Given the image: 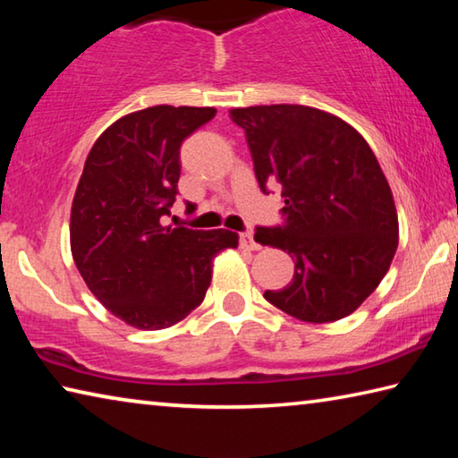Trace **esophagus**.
Listing matches in <instances>:
<instances>
[{"instance_id":"34e87169","label":"esophagus","mask_w":458,"mask_h":458,"mask_svg":"<svg viewBox=\"0 0 458 458\" xmlns=\"http://www.w3.org/2000/svg\"><path fill=\"white\" fill-rule=\"evenodd\" d=\"M240 244L248 248V250H259V244L254 242L252 232H240Z\"/></svg>"}]
</instances>
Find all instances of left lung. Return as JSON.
Returning <instances> with one entry per match:
<instances>
[{
    "label": "left lung",
    "mask_w": 458,
    "mask_h": 458,
    "mask_svg": "<svg viewBox=\"0 0 458 458\" xmlns=\"http://www.w3.org/2000/svg\"><path fill=\"white\" fill-rule=\"evenodd\" d=\"M244 129L254 175L283 188V222L254 240L289 252L293 281L265 299L294 319L352 315L386 276L398 248V216L386 175L358 131L303 105L230 111Z\"/></svg>",
    "instance_id": "left-lung-1"
}]
</instances>
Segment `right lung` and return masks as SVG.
<instances>
[{"label": "right lung", "instance_id": "add662e5", "mask_svg": "<svg viewBox=\"0 0 458 458\" xmlns=\"http://www.w3.org/2000/svg\"><path fill=\"white\" fill-rule=\"evenodd\" d=\"M210 106H149L113 123L84 164L71 214L72 257L92 294L137 329L172 327L201 305L230 230L164 226L180 182L182 143ZM191 208V204H188Z\"/></svg>", "mask_w": 458, "mask_h": 458}]
</instances>
